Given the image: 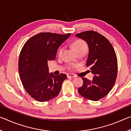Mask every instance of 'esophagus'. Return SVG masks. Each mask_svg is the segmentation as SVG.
<instances>
[{
	"mask_svg": "<svg viewBox=\"0 0 131 131\" xmlns=\"http://www.w3.org/2000/svg\"><path fill=\"white\" fill-rule=\"evenodd\" d=\"M67 76H68V77L69 78V77H70V78H75V77H76V76H75L74 74H68V75H67Z\"/></svg>",
	"mask_w": 131,
	"mask_h": 131,
	"instance_id": "1",
	"label": "esophagus"
}]
</instances>
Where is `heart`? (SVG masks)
Listing matches in <instances>:
<instances>
[{
	"label": "heart",
	"instance_id": "1",
	"mask_svg": "<svg viewBox=\"0 0 131 131\" xmlns=\"http://www.w3.org/2000/svg\"><path fill=\"white\" fill-rule=\"evenodd\" d=\"M72 46L77 53L81 51H87L88 49L87 44L82 40H77L76 41H74V43L72 44ZM63 48H61L58 52L59 56H61L63 53Z\"/></svg>",
	"mask_w": 131,
	"mask_h": 131
}]
</instances>
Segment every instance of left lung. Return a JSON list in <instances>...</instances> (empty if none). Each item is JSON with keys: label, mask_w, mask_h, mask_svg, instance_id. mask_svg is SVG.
I'll return each instance as SVG.
<instances>
[{"label": "left lung", "mask_w": 131, "mask_h": 131, "mask_svg": "<svg viewBox=\"0 0 131 131\" xmlns=\"http://www.w3.org/2000/svg\"><path fill=\"white\" fill-rule=\"evenodd\" d=\"M76 36L87 42L89 52L86 66L94 75L92 81L82 78L83 84L78 89L79 93L89 100L98 101L107 95L116 81V52L109 41L94 31H85L76 34Z\"/></svg>", "instance_id": "1"}]
</instances>
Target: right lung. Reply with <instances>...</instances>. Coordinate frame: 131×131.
<instances>
[{
	"mask_svg": "<svg viewBox=\"0 0 131 131\" xmlns=\"http://www.w3.org/2000/svg\"><path fill=\"white\" fill-rule=\"evenodd\" d=\"M70 35L40 33L24 44L19 58V77L26 92L35 100L48 101L60 92L67 76L50 73L47 62L55 59L59 46Z\"/></svg>",
	"mask_w": 131,
	"mask_h": 131,
	"instance_id": "right-lung-1",
	"label": "right lung"
}]
</instances>
